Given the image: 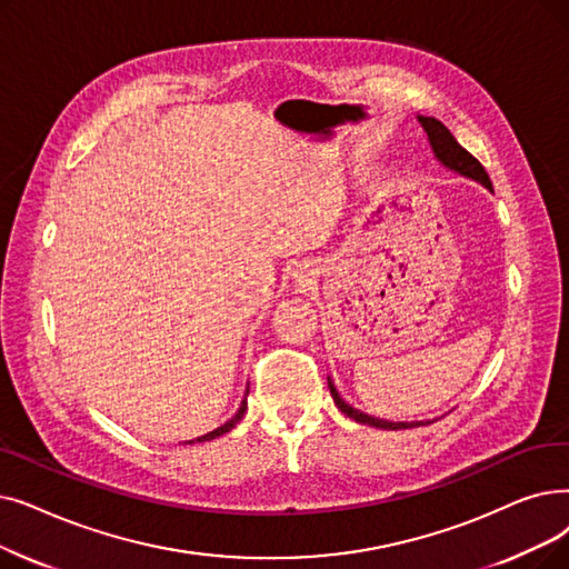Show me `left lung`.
<instances>
[{
    "mask_svg": "<svg viewBox=\"0 0 569 569\" xmlns=\"http://www.w3.org/2000/svg\"><path fill=\"white\" fill-rule=\"evenodd\" d=\"M416 118H418V122H421V128H423L426 134H428V141H430V148H432L435 158H437L443 167L456 171V174H460V177H467V179H472V181L481 183L486 190L492 192V183H490V179H488V174H486V169L481 167V162H479L472 153L465 151V148L456 141V137L449 132V128L443 126L441 120H437V118H432V116H416ZM328 386H330V395H332V400H335L337 409H339L343 416L353 418L356 423H365V426H369V428H379V430H407V428H418V426L432 423V421H398V423H395V421H383V418L362 413L360 409H356V407H351L349 402H346V400L341 398V395H339V390L335 388V383H332L330 377H328Z\"/></svg>",
    "mask_w": 569,
    "mask_h": 569,
    "instance_id": "8db88e82",
    "label": "left lung"
}]
</instances>
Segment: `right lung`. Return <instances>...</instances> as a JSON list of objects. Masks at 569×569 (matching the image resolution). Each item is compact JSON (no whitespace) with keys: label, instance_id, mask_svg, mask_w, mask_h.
<instances>
[{"label":"right lung","instance_id":"add662e5","mask_svg":"<svg viewBox=\"0 0 569 569\" xmlns=\"http://www.w3.org/2000/svg\"><path fill=\"white\" fill-rule=\"evenodd\" d=\"M246 395H249V390H246ZM243 411H246V398L241 400V407L237 409V413L230 418V421L226 423V426H220V428H216V430H211V432H207V435H202V437H197V439H190V441H186V443H194V441H209V439H216V437H220V435H226V432H230L241 418H243Z\"/></svg>","mask_w":569,"mask_h":569}]
</instances>
